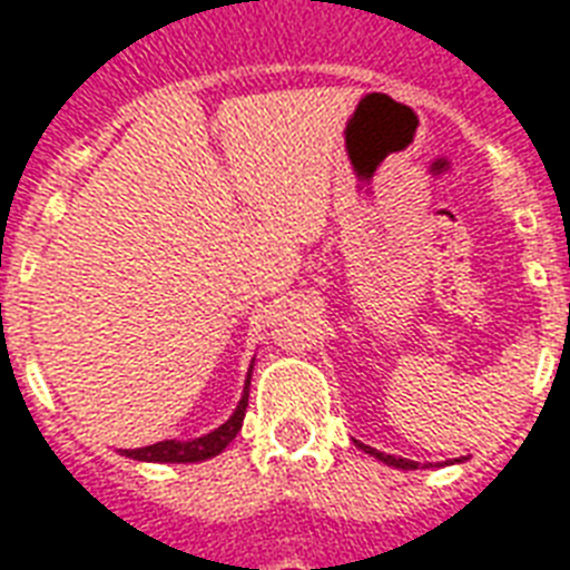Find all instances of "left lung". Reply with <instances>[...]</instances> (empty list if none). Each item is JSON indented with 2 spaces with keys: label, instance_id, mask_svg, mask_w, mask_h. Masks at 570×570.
I'll return each instance as SVG.
<instances>
[{
  "label": "left lung",
  "instance_id": "obj_1",
  "mask_svg": "<svg viewBox=\"0 0 570 570\" xmlns=\"http://www.w3.org/2000/svg\"><path fill=\"white\" fill-rule=\"evenodd\" d=\"M367 454H373L376 460H382V463H389V466H397V469H415V463L412 460H403V458H391V454H382V451L371 449V445H362Z\"/></svg>",
  "mask_w": 570,
  "mask_h": 570
}]
</instances>
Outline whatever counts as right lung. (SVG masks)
<instances>
[{
	"label": "right lung",
	"mask_w": 570,
	"mask_h": 570,
	"mask_svg": "<svg viewBox=\"0 0 570 570\" xmlns=\"http://www.w3.org/2000/svg\"><path fill=\"white\" fill-rule=\"evenodd\" d=\"M250 385V380H247ZM247 385L245 394H242V401H238V410L233 412V419L227 424H220L217 430L206 433V436H199V440L190 442H176V440H164L155 442V445H146V449H128L121 451L125 458L134 460H149V463H197V460H208L220 454V451L227 449L229 442L236 440V433L242 430V421H245V410H247Z\"/></svg>",
	"instance_id": "obj_1"
}]
</instances>
